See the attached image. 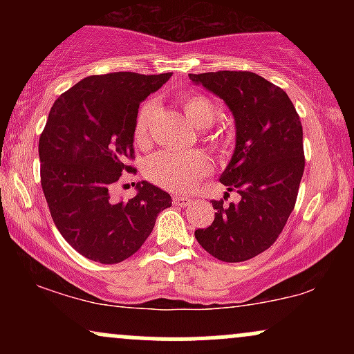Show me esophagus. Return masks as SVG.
I'll list each match as a JSON object with an SVG mask.
<instances>
[{
  "label": "esophagus",
  "mask_w": 354,
  "mask_h": 354,
  "mask_svg": "<svg viewBox=\"0 0 354 354\" xmlns=\"http://www.w3.org/2000/svg\"><path fill=\"white\" fill-rule=\"evenodd\" d=\"M191 198L189 196H173V203L178 206H183V208H186V206L191 205Z\"/></svg>",
  "instance_id": "obj_1"
}]
</instances>
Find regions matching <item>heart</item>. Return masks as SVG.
<instances>
[{
	"mask_svg": "<svg viewBox=\"0 0 354 354\" xmlns=\"http://www.w3.org/2000/svg\"><path fill=\"white\" fill-rule=\"evenodd\" d=\"M181 104L186 116L189 118V121L196 128H208L216 118V109H214L213 103L200 93H191V95L185 96ZM153 111V101H146L138 111L135 120V140L138 145H143L148 140ZM205 141L214 151H219L225 146L218 135H206ZM209 171L211 163L208 156L201 151L154 153L146 160L143 168L146 180L154 183L160 188L176 191V193H185V191L193 189L206 174H209Z\"/></svg>",
	"mask_w": 354,
	"mask_h": 354,
	"instance_id": "heart-1",
	"label": "heart"
}]
</instances>
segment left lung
Listing matches in <instances>:
<instances>
[{"mask_svg":"<svg viewBox=\"0 0 354 354\" xmlns=\"http://www.w3.org/2000/svg\"><path fill=\"white\" fill-rule=\"evenodd\" d=\"M189 80L233 111L236 148L219 180L239 194L230 205V193L211 200L213 223L194 236L221 261H246L273 245L296 205L304 171L301 121L286 93L256 73H201Z\"/></svg>","mask_w":354,"mask_h":354,"instance_id":"left-lung-1","label":"left lung"}]
</instances>
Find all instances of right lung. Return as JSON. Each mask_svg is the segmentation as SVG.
Here are the masks:
<instances>
[{
	"label": "right lung",
	"instance_id": "1",
	"mask_svg": "<svg viewBox=\"0 0 354 354\" xmlns=\"http://www.w3.org/2000/svg\"><path fill=\"white\" fill-rule=\"evenodd\" d=\"M173 73L93 75L64 91L39 136L41 188L61 236L103 265L135 254L151 234L171 196L138 183L128 201L111 198L123 173H135L133 136L140 103Z\"/></svg>",
	"mask_w": 354,
	"mask_h": 354
}]
</instances>
